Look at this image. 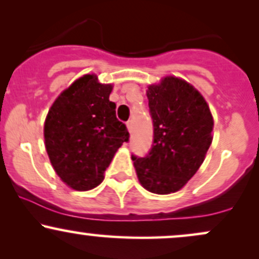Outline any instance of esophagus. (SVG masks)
Segmentation results:
<instances>
[{"mask_svg": "<svg viewBox=\"0 0 259 259\" xmlns=\"http://www.w3.org/2000/svg\"><path fill=\"white\" fill-rule=\"evenodd\" d=\"M126 127H127V130L132 133V130H133V120L132 119H129L126 121Z\"/></svg>", "mask_w": 259, "mask_h": 259, "instance_id": "esophagus-1", "label": "esophagus"}]
</instances>
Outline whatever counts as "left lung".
I'll list each match as a JSON object with an SVG mask.
<instances>
[{
	"mask_svg": "<svg viewBox=\"0 0 259 259\" xmlns=\"http://www.w3.org/2000/svg\"><path fill=\"white\" fill-rule=\"evenodd\" d=\"M153 143L145 157L133 154L140 183L155 194L182 188L194 176L212 142L213 119L197 89L165 77L147 90Z\"/></svg>",
	"mask_w": 259,
	"mask_h": 259,
	"instance_id": "8db88e82",
	"label": "left lung"
}]
</instances>
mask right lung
<instances>
[{
	"instance_id": "right-lung-1",
	"label": "right lung",
	"mask_w": 259,
	"mask_h": 259,
	"mask_svg": "<svg viewBox=\"0 0 259 259\" xmlns=\"http://www.w3.org/2000/svg\"><path fill=\"white\" fill-rule=\"evenodd\" d=\"M111 84L85 74L55 100L45 123L47 153L59 177L76 191H89L104 180L105 170L123 142L126 125L110 101Z\"/></svg>"
}]
</instances>
